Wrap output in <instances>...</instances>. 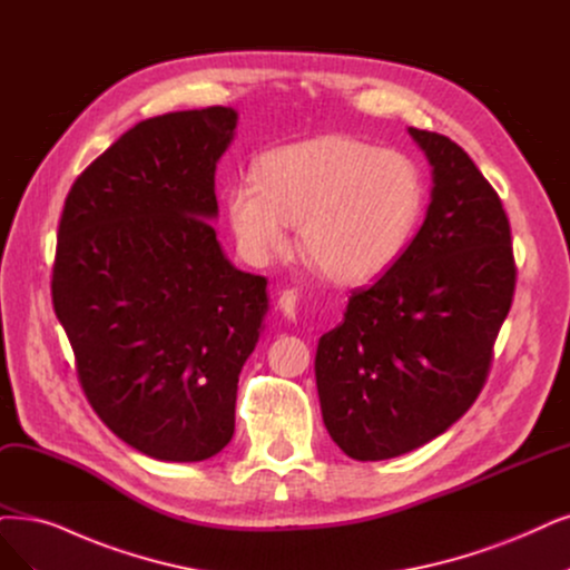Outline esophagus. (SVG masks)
Here are the masks:
<instances>
[{"instance_id": "esophagus-1", "label": "esophagus", "mask_w": 570, "mask_h": 570, "mask_svg": "<svg viewBox=\"0 0 570 570\" xmlns=\"http://www.w3.org/2000/svg\"><path fill=\"white\" fill-rule=\"evenodd\" d=\"M279 309L284 312V317H288V320H296V314H298V293L296 291H284L282 296H279Z\"/></svg>"}]
</instances>
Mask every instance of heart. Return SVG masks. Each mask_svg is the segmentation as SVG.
<instances>
[{"mask_svg":"<svg viewBox=\"0 0 570 570\" xmlns=\"http://www.w3.org/2000/svg\"><path fill=\"white\" fill-rule=\"evenodd\" d=\"M423 199V176L404 153L320 136L263 155L256 178L229 187L227 218L253 263L282 253L298 223L305 258L331 282L360 284L406 250Z\"/></svg>","mask_w":570,"mask_h":570,"instance_id":"heart-1","label":"heart"}]
</instances>
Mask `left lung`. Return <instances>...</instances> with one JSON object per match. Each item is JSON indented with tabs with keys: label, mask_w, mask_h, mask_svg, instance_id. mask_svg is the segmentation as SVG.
<instances>
[{
	"label": "left lung",
	"mask_w": 570,
	"mask_h": 570,
	"mask_svg": "<svg viewBox=\"0 0 570 570\" xmlns=\"http://www.w3.org/2000/svg\"><path fill=\"white\" fill-rule=\"evenodd\" d=\"M409 134L432 166L425 223L381 279L352 291L314 360L324 425L364 462L420 449L465 415L517 282L510 220L491 183L451 138Z\"/></svg>",
	"instance_id": "obj_1"
}]
</instances>
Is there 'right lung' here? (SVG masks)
<instances>
[{
  "mask_svg": "<svg viewBox=\"0 0 570 570\" xmlns=\"http://www.w3.org/2000/svg\"><path fill=\"white\" fill-rule=\"evenodd\" d=\"M235 129L220 105L136 124L75 180L58 225L51 296L81 390L121 441L164 462L229 444L267 314V279L232 265L210 225Z\"/></svg>",
  "mask_w": 570,
  "mask_h": 570,
  "instance_id": "right-lung-1",
  "label": "right lung"
}]
</instances>
